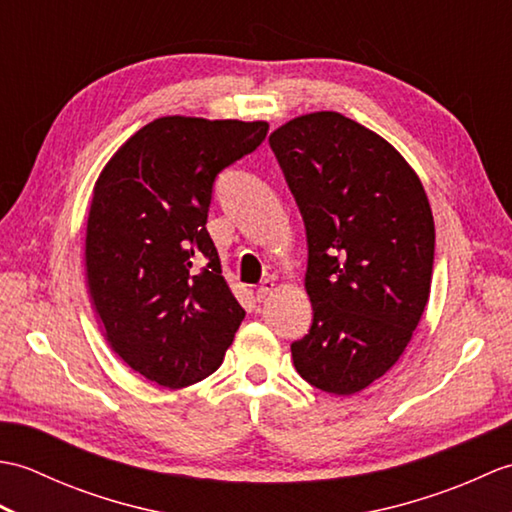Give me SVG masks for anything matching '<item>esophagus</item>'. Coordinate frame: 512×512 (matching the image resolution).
Masks as SVG:
<instances>
[{
	"instance_id": "34e87169",
	"label": "esophagus",
	"mask_w": 512,
	"mask_h": 512,
	"mask_svg": "<svg viewBox=\"0 0 512 512\" xmlns=\"http://www.w3.org/2000/svg\"><path fill=\"white\" fill-rule=\"evenodd\" d=\"M275 288H277V284H275V281H273V279H266V281H264V284L257 288V292H255V295H257V299H259V301H264V299H268L270 295H273V292H275Z\"/></svg>"
}]
</instances>
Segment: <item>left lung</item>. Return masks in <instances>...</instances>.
Listing matches in <instances>:
<instances>
[{
  "label": "left lung",
  "mask_w": 512,
  "mask_h": 512,
  "mask_svg": "<svg viewBox=\"0 0 512 512\" xmlns=\"http://www.w3.org/2000/svg\"><path fill=\"white\" fill-rule=\"evenodd\" d=\"M308 235L314 319L290 345L303 380L350 396L385 376L427 308L436 226L418 173L339 112L292 118L268 138Z\"/></svg>",
  "instance_id": "8db88e82"
}]
</instances>
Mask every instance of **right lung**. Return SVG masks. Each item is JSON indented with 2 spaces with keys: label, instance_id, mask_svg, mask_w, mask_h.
Returning <instances> with one entry per match:
<instances>
[{
  "label": "right lung",
  "instance_id": "1",
  "mask_svg": "<svg viewBox=\"0 0 512 512\" xmlns=\"http://www.w3.org/2000/svg\"><path fill=\"white\" fill-rule=\"evenodd\" d=\"M266 121L162 116L94 184L85 268L107 343L151 383L180 389L222 365L244 308L206 231L215 176L255 151Z\"/></svg>",
  "mask_w": 512,
  "mask_h": 512
}]
</instances>
